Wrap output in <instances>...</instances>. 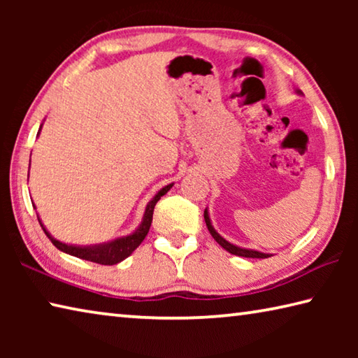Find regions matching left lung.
I'll use <instances>...</instances> for the list:
<instances>
[{"instance_id": "obj_1", "label": "left lung", "mask_w": 358, "mask_h": 358, "mask_svg": "<svg viewBox=\"0 0 358 358\" xmlns=\"http://www.w3.org/2000/svg\"><path fill=\"white\" fill-rule=\"evenodd\" d=\"M203 217H205V222H207V227L210 230L211 237H213L217 243H220L224 250L229 251L230 254H234V256H241V257H252V259H265V257H270V254H264V252H259V251H251V250H243V248H238L235 245H230L229 241L224 240L220 234L216 232V230L213 229V226H211L210 222V217H208V213L207 210L203 211Z\"/></svg>"}]
</instances>
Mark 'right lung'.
I'll return each mask as SVG.
<instances>
[{"label":"right lung","instance_id":"obj_1","mask_svg":"<svg viewBox=\"0 0 358 358\" xmlns=\"http://www.w3.org/2000/svg\"><path fill=\"white\" fill-rule=\"evenodd\" d=\"M172 185H167L166 187H162V189L156 194L153 201H150V203L147 205V210H145V215H143V221L141 224V227H138L134 234L128 235V237L124 238H118L112 241V243H107V245H99V246H93V248H78V246H71V245H64L62 241H58L55 238H52L50 235H48L47 230L42 226V222L39 221L41 227L44 229V232L53 245H55L59 251L63 252H68L71 256H76L78 259H85V260H90V262H96V264H101V265H115L121 262V260H124L128 256H131L132 251L136 250V248L142 243L147 237L150 226H151V221H153V211L159 199L164 196V194L171 189Z\"/></svg>","mask_w":358,"mask_h":358}]
</instances>
